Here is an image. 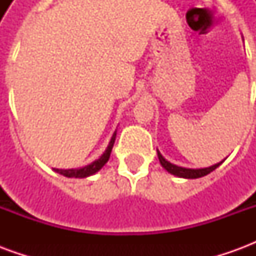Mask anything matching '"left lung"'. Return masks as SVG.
Segmentation results:
<instances>
[{
    "mask_svg": "<svg viewBox=\"0 0 256 256\" xmlns=\"http://www.w3.org/2000/svg\"><path fill=\"white\" fill-rule=\"evenodd\" d=\"M158 158H159V162H160V164L164 168H166L167 172H172L174 176H177V177L181 178H200L204 177V176H207L211 172H214L215 168L218 166L222 164V162L220 163H216L214 166L211 167H206V168H185V167H178L176 164H172L170 162H167L163 156L158 152Z\"/></svg>",
    "mask_w": 256,
    "mask_h": 256,
    "instance_id": "left-lung-1",
    "label": "left lung"
}]
</instances>
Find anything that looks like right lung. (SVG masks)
Here are the masks:
<instances>
[{
	"mask_svg": "<svg viewBox=\"0 0 256 256\" xmlns=\"http://www.w3.org/2000/svg\"><path fill=\"white\" fill-rule=\"evenodd\" d=\"M115 137H116V133H114L112 136L111 141H110V145H108V148L102 154V155L94 160L93 163H90L88 166L82 167V168H70V170H60V168H54V172H58V174H63L66 177H74V178H84V177H89V176H93L94 172H97L100 170L101 167L106 164L108 159H110V155H111V150L112 146H114V142H115Z\"/></svg>",
	"mask_w": 256,
	"mask_h": 256,
	"instance_id": "obj_1",
	"label": "right lung"
}]
</instances>
